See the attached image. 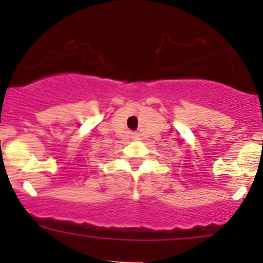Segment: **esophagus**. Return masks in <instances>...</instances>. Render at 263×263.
I'll return each mask as SVG.
<instances>
[{
	"label": "esophagus",
	"instance_id": "obj_1",
	"mask_svg": "<svg viewBox=\"0 0 263 263\" xmlns=\"http://www.w3.org/2000/svg\"><path fill=\"white\" fill-rule=\"evenodd\" d=\"M131 138L132 140H140V134H137V132H132Z\"/></svg>",
	"mask_w": 263,
	"mask_h": 263
}]
</instances>
